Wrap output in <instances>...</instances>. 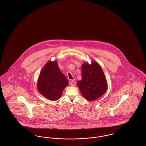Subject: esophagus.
<instances>
[{"mask_svg": "<svg viewBox=\"0 0 146 146\" xmlns=\"http://www.w3.org/2000/svg\"><path fill=\"white\" fill-rule=\"evenodd\" d=\"M76 79H73V80H72L71 82H70V85L72 86H74L76 85Z\"/></svg>", "mask_w": 146, "mask_h": 146, "instance_id": "1", "label": "esophagus"}]
</instances>
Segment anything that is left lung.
I'll return each instance as SVG.
<instances>
[{
  "label": "left lung",
  "instance_id": "obj_1",
  "mask_svg": "<svg viewBox=\"0 0 146 146\" xmlns=\"http://www.w3.org/2000/svg\"><path fill=\"white\" fill-rule=\"evenodd\" d=\"M82 80L78 81L79 87L83 97L93 101L104 95L107 89V83L100 66L93 62L84 63L82 67Z\"/></svg>",
  "mask_w": 146,
  "mask_h": 146
}]
</instances>
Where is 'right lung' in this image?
Here are the masks:
<instances>
[{
  "mask_svg": "<svg viewBox=\"0 0 146 146\" xmlns=\"http://www.w3.org/2000/svg\"><path fill=\"white\" fill-rule=\"evenodd\" d=\"M68 82L56 62L49 61L42 69L39 76L37 88L44 97L51 101L60 98Z\"/></svg>",
  "mask_w": 146,
  "mask_h": 146,
  "instance_id": "right-lung-1",
  "label": "right lung"
}]
</instances>
